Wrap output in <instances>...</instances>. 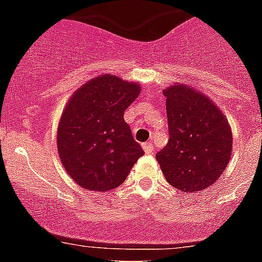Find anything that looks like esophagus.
<instances>
[{
	"mask_svg": "<svg viewBox=\"0 0 262 262\" xmlns=\"http://www.w3.org/2000/svg\"><path fill=\"white\" fill-rule=\"evenodd\" d=\"M142 149H144L145 153H151V151H153V145H151V142L142 144Z\"/></svg>",
	"mask_w": 262,
	"mask_h": 262,
	"instance_id": "esophagus-1",
	"label": "esophagus"
}]
</instances>
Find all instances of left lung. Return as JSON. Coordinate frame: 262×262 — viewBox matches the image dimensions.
<instances>
[{
	"label": "left lung",
	"instance_id": "8db88e82",
	"mask_svg": "<svg viewBox=\"0 0 262 262\" xmlns=\"http://www.w3.org/2000/svg\"><path fill=\"white\" fill-rule=\"evenodd\" d=\"M169 141L156 155L166 181L182 192L212 186L230 160L232 129L205 94L176 83L165 89Z\"/></svg>",
	"mask_w": 262,
	"mask_h": 262
}]
</instances>
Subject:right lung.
Masks as SVG:
<instances>
[{"mask_svg":"<svg viewBox=\"0 0 262 262\" xmlns=\"http://www.w3.org/2000/svg\"><path fill=\"white\" fill-rule=\"evenodd\" d=\"M140 83L102 74L74 92L61 116L57 149L77 185L105 192L120 186L144 150L124 120Z\"/></svg>","mask_w":262,"mask_h":262,"instance_id":"1","label":"right lung"}]
</instances>
